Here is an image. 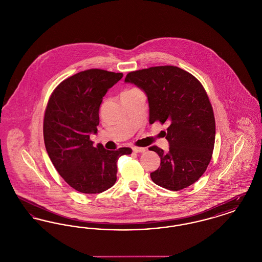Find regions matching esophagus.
Masks as SVG:
<instances>
[{
    "mask_svg": "<svg viewBox=\"0 0 262 262\" xmlns=\"http://www.w3.org/2000/svg\"><path fill=\"white\" fill-rule=\"evenodd\" d=\"M145 148H143V147H137V146H135V147H133V151L135 152V153H138V152H140V153H142V152H145Z\"/></svg>",
    "mask_w": 262,
    "mask_h": 262,
    "instance_id": "esophagus-1",
    "label": "esophagus"
}]
</instances>
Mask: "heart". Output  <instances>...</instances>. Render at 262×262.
Segmentation results:
<instances>
[{
	"label": "heart",
	"mask_w": 262,
	"mask_h": 262,
	"mask_svg": "<svg viewBox=\"0 0 262 262\" xmlns=\"http://www.w3.org/2000/svg\"><path fill=\"white\" fill-rule=\"evenodd\" d=\"M134 90H136V89H129V90H126V91H125L123 94H125V93H129V92H132V91H134Z\"/></svg>",
	"instance_id": "obj_1"
}]
</instances>
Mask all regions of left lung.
Masks as SVG:
<instances>
[{"instance_id":"8db88e82","label":"left lung","mask_w":262,"mask_h":262,"mask_svg":"<svg viewBox=\"0 0 262 262\" xmlns=\"http://www.w3.org/2000/svg\"><path fill=\"white\" fill-rule=\"evenodd\" d=\"M125 81L145 92L150 124L169 125V151L149 147L161 159L152 181L176 191L194 184L210 163L215 142L214 113L200 80L178 67L159 66L130 72Z\"/></svg>"}]
</instances>
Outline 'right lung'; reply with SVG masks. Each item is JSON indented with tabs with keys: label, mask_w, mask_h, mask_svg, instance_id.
Wrapping results in <instances>:
<instances>
[{
	"label": "right lung",
	"mask_w": 262,
	"mask_h": 262,
	"mask_svg": "<svg viewBox=\"0 0 262 262\" xmlns=\"http://www.w3.org/2000/svg\"><path fill=\"white\" fill-rule=\"evenodd\" d=\"M123 77L122 73L90 69L68 77L54 89L43 122L47 153L68 185L82 193H100L117 181V162L129 147L107 150L93 146L104 95Z\"/></svg>",
	"instance_id": "right-lung-1"
}]
</instances>
